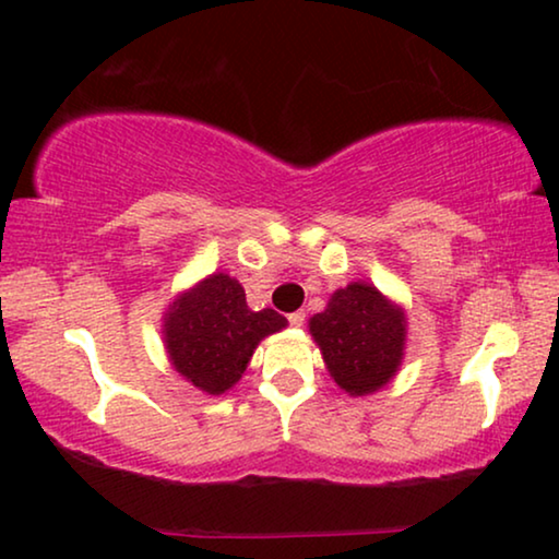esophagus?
Masks as SVG:
<instances>
[{
	"label": "esophagus",
	"mask_w": 559,
	"mask_h": 559,
	"mask_svg": "<svg viewBox=\"0 0 559 559\" xmlns=\"http://www.w3.org/2000/svg\"><path fill=\"white\" fill-rule=\"evenodd\" d=\"M288 323H290V326H304V323H306V313L304 311H296V313H290L288 316Z\"/></svg>",
	"instance_id": "1"
}]
</instances>
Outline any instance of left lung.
Masks as SVG:
<instances>
[{
  "mask_svg": "<svg viewBox=\"0 0 559 559\" xmlns=\"http://www.w3.org/2000/svg\"><path fill=\"white\" fill-rule=\"evenodd\" d=\"M406 311L366 281L336 288L308 331L323 364L348 396H369L396 377L406 348Z\"/></svg>",
  "mask_w": 559,
  "mask_h": 559,
  "instance_id": "obj_1",
  "label": "left lung"
}]
</instances>
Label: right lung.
I'll return each instance as SVG.
<instances>
[{
    "label": "right lung",
    "instance_id": "1",
    "mask_svg": "<svg viewBox=\"0 0 559 559\" xmlns=\"http://www.w3.org/2000/svg\"><path fill=\"white\" fill-rule=\"evenodd\" d=\"M286 326L273 308L251 311L243 286L218 271L173 298L160 333L173 369L203 394L221 396L243 377L258 344Z\"/></svg>",
    "mask_w": 559,
    "mask_h": 559
}]
</instances>
